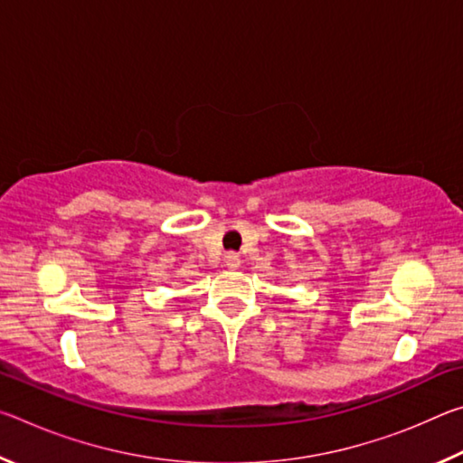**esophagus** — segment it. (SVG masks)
<instances>
[{"label":"esophagus","mask_w":463,"mask_h":463,"mask_svg":"<svg viewBox=\"0 0 463 463\" xmlns=\"http://www.w3.org/2000/svg\"><path fill=\"white\" fill-rule=\"evenodd\" d=\"M224 265H226V268H229V269H237L239 265H241V257H239L237 253H229V255L224 257Z\"/></svg>","instance_id":"obj_1"}]
</instances>
